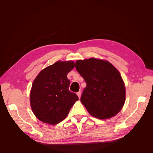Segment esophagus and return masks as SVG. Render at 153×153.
<instances>
[{
    "instance_id": "1",
    "label": "esophagus",
    "mask_w": 153,
    "mask_h": 153,
    "mask_svg": "<svg viewBox=\"0 0 153 153\" xmlns=\"http://www.w3.org/2000/svg\"><path fill=\"white\" fill-rule=\"evenodd\" d=\"M77 95H78V98H80V96H81V92L80 91H78V92H77Z\"/></svg>"
}]
</instances>
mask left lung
<instances>
[{
	"label": "left lung",
	"instance_id": "8db88e82",
	"mask_svg": "<svg viewBox=\"0 0 153 153\" xmlns=\"http://www.w3.org/2000/svg\"><path fill=\"white\" fill-rule=\"evenodd\" d=\"M75 68L86 82L80 101L89 113L101 119L117 114L126 96L124 82L117 69L108 61L94 58L78 60Z\"/></svg>",
	"mask_w": 153,
	"mask_h": 153
}]
</instances>
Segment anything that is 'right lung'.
Wrapping results in <instances>:
<instances>
[{
  "label": "right lung",
  "mask_w": 153,
  "mask_h": 153,
  "mask_svg": "<svg viewBox=\"0 0 153 153\" xmlns=\"http://www.w3.org/2000/svg\"><path fill=\"white\" fill-rule=\"evenodd\" d=\"M73 61H57L41 71L32 85L30 95L33 113L41 121L56 124L65 119L78 96L69 90L68 73Z\"/></svg>",
  "instance_id": "add662e5"
}]
</instances>
